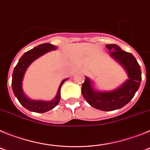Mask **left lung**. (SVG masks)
<instances>
[{
    "mask_svg": "<svg viewBox=\"0 0 150 150\" xmlns=\"http://www.w3.org/2000/svg\"><path fill=\"white\" fill-rule=\"evenodd\" d=\"M110 56L124 68L128 79L121 86L111 91H98L94 82L86 76L82 86V94L91 107L103 111L120 109L126 105L134 96L141 82V71L133 55L124 51L116 44H107Z\"/></svg>",
    "mask_w": 150,
    "mask_h": 150,
    "instance_id": "1",
    "label": "left lung"
}]
</instances>
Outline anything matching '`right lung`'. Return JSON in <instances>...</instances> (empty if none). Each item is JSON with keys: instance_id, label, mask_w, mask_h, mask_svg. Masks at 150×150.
I'll use <instances>...</instances> for the list:
<instances>
[{"instance_id": "1", "label": "right lung", "mask_w": 150, "mask_h": 150, "mask_svg": "<svg viewBox=\"0 0 150 150\" xmlns=\"http://www.w3.org/2000/svg\"><path fill=\"white\" fill-rule=\"evenodd\" d=\"M56 49L57 46L47 43L36 46L32 50L26 52L21 57L20 59L18 60V64L14 68L13 76H12V88H13V93L17 98L19 103L28 110L43 113V112H47L50 110L53 109L60 101L61 88L67 79L62 80L55 98L52 100H31L26 96L22 88V81H23L24 76L30 64L44 54L50 51L55 50Z\"/></svg>"}]
</instances>
